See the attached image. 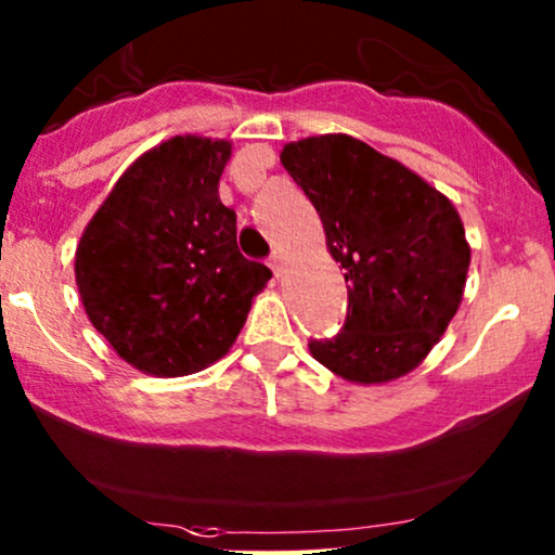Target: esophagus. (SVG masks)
I'll return each instance as SVG.
<instances>
[{
    "label": "esophagus",
    "instance_id": "34e87169",
    "mask_svg": "<svg viewBox=\"0 0 555 555\" xmlns=\"http://www.w3.org/2000/svg\"><path fill=\"white\" fill-rule=\"evenodd\" d=\"M270 267H272V272L280 278V272H283V257H280L278 251H272L270 255Z\"/></svg>",
    "mask_w": 555,
    "mask_h": 555
}]
</instances>
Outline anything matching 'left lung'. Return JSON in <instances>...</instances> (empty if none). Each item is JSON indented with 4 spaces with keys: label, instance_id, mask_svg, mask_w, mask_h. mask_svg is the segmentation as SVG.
<instances>
[{
    "label": "left lung",
    "instance_id": "1",
    "mask_svg": "<svg viewBox=\"0 0 555 555\" xmlns=\"http://www.w3.org/2000/svg\"><path fill=\"white\" fill-rule=\"evenodd\" d=\"M280 162L309 195L326 246L345 267V326L311 339V354L354 383L414 371L448 330L466 285L470 249L453 203L345 133L288 143Z\"/></svg>",
    "mask_w": 555,
    "mask_h": 555
}]
</instances>
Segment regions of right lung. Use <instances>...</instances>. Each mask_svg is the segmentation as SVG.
<instances>
[{"label": "right lung", "instance_id": "1", "mask_svg": "<svg viewBox=\"0 0 555 555\" xmlns=\"http://www.w3.org/2000/svg\"><path fill=\"white\" fill-rule=\"evenodd\" d=\"M229 141L175 135L115 182L77 246L92 326L143 373L177 378L223 358L270 267L236 246L218 197Z\"/></svg>", "mask_w": 555, "mask_h": 555}]
</instances>
